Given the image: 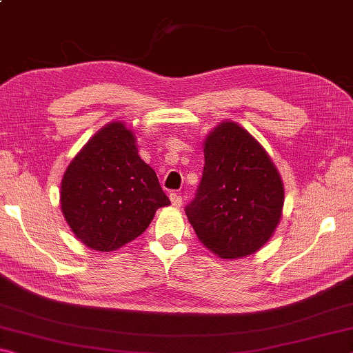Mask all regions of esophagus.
Listing matches in <instances>:
<instances>
[{"instance_id":"34e87169","label":"esophagus","mask_w":353,"mask_h":353,"mask_svg":"<svg viewBox=\"0 0 353 353\" xmlns=\"http://www.w3.org/2000/svg\"><path fill=\"white\" fill-rule=\"evenodd\" d=\"M170 199H171V204L174 207H181L182 205V196L177 194L172 191V193H170Z\"/></svg>"}]
</instances>
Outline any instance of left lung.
<instances>
[{
    "instance_id": "1",
    "label": "left lung",
    "mask_w": 353,
    "mask_h": 353,
    "mask_svg": "<svg viewBox=\"0 0 353 353\" xmlns=\"http://www.w3.org/2000/svg\"><path fill=\"white\" fill-rule=\"evenodd\" d=\"M204 171L185 207L199 241L223 259H238L270 240L282 216L283 183L259 141L223 123L204 143Z\"/></svg>"
}]
</instances>
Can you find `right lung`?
Instances as JSON below:
<instances>
[{
	"mask_svg": "<svg viewBox=\"0 0 353 353\" xmlns=\"http://www.w3.org/2000/svg\"><path fill=\"white\" fill-rule=\"evenodd\" d=\"M168 204L157 174L140 159L134 134L123 123L101 129L68 165L61 185L71 230L101 252L135 240L155 210Z\"/></svg>",
	"mask_w": 353,
	"mask_h": 353,
	"instance_id": "right-lung-1",
	"label": "right lung"
}]
</instances>
